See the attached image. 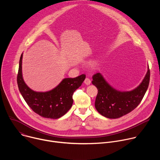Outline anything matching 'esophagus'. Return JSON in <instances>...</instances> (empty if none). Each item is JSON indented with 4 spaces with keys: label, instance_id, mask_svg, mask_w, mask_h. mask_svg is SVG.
<instances>
[{
    "label": "esophagus",
    "instance_id": "esophagus-1",
    "mask_svg": "<svg viewBox=\"0 0 160 160\" xmlns=\"http://www.w3.org/2000/svg\"><path fill=\"white\" fill-rule=\"evenodd\" d=\"M84 83H85V85H89L90 84V83H91V81H90V80L88 78H86L85 79V80H84Z\"/></svg>",
    "mask_w": 160,
    "mask_h": 160
}]
</instances>
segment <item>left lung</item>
Instances as JSON below:
<instances>
[{"label":"left lung","instance_id":"8db88e82","mask_svg":"<svg viewBox=\"0 0 160 160\" xmlns=\"http://www.w3.org/2000/svg\"><path fill=\"white\" fill-rule=\"evenodd\" d=\"M92 84L98 93L95 107L101 115L108 118H118L133 111L143 99L149 83V69L140 85L130 91H119L111 87L103 76L98 73L92 77Z\"/></svg>","mask_w":160,"mask_h":160}]
</instances>
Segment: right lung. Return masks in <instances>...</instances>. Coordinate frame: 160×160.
Returning <instances> with one entry per match:
<instances>
[{
  "mask_svg": "<svg viewBox=\"0 0 160 160\" xmlns=\"http://www.w3.org/2000/svg\"><path fill=\"white\" fill-rule=\"evenodd\" d=\"M21 54L17 83L19 92L30 108L40 116L51 119H58L68 112L73 104V94L82 85L85 79V75L76 78H64L53 89L47 92H36L32 90L25 82L22 75Z\"/></svg>",
  "mask_w": 160,
  "mask_h": 160,
  "instance_id": "right-lung-1",
  "label": "right lung"
}]
</instances>
